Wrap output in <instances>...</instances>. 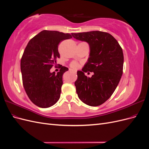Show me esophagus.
<instances>
[{"label":"esophagus","mask_w":149,"mask_h":149,"mask_svg":"<svg viewBox=\"0 0 149 149\" xmlns=\"http://www.w3.org/2000/svg\"><path fill=\"white\" fill-rule=\"evenodd\" d=\"M75 73H76V71H75Z\"/></svg>","instance_id":"1"}]
</instances>
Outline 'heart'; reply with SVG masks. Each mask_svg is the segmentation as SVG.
<instances>
[{"label":"heart","instance_id":"heart-1","mask_svg":"<svg viewBox=\"0 0 149 149\" xmlns=\"http://www.w3.org/2000/svg\"><path fill=\"white\" fill-rule=\"evenodd\" d=\"M71 67L73 68H77L78 67V63H73L71 64Z\"/></svg>","mask_w":149,"mask_h":149}]
</instances>
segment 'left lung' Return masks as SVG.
Returning <instances> with one entry per match:
<instances>
[{"label": "left lung", "mask_w": 149, "mask_h": 149, "mask_svg": "<svg viewBox=\"0 0 149 149\" xmlns=\"http://www.w3.org/2000/svg\"><path fill=\"white\" fill-rule=\"evenodd\" d=\"M78 40L87 42L89 55L74 83L79 100L90 106H100L109 99L120 81L124 65L123 52L112 36L101 31L71 33ZM93 72L91 77L84 72Z\"/></svg>", "instance_id": "1"}]
</instances>
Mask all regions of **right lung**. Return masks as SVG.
<instances>
[{
  "mask_svg": "<svg viewBox=\"0 0 149 149\" xmlns=\"http://www.w3.org/2000/svg\"><path fill=\"white\" fill-rule=\"evenodd\" d=\"M71 38L69 33L43 30L26 45L20 62L22 81L28 97L36 106L47 108L59 100L63 75L68 68L61 66L56 74L50 69L60 57L58 44Z\"/></svg>",
  "mask_w": 149,
  "mask_h": 149,
  "instance_id": "obj_1",
  "label": "right lung"
}]
</instances>
